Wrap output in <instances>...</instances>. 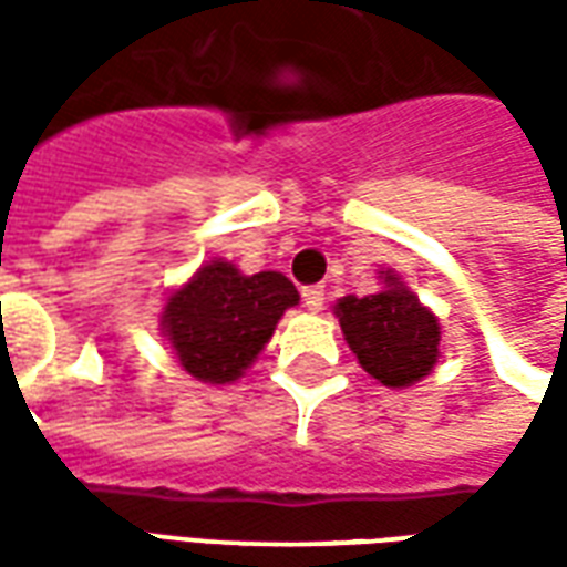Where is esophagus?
<instances>
[{
    "mask_svg": "<svg viewBox=\"0 0 567 567\" xmlns=\"http://www.w3.org/2000/svg\"><path fill=\"white\" fill-rule=\"evenodd\" d=\"M303 303H307L309 312H321V307H324V288L321 285L303 288Z\"/></svg>",
    "mask_w": 567,
    "mask_h": 567,
    "instance_id": "1",
    "label": "esophagus"
}]
</instances>
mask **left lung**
Returning a JSON list of instances; mask_svg holds the SVG:
<instances>
[{
	"label": "left lung",
	"mask_w": 567,
	"mask_h": 567,
	"mask_svg": "<svg viewBox=\"0 0 567 567\" xmlns=\"http://www.w3.org/2000/svg\"><path fill=\"white\" fill-rule=\"evenodd\" d=\"M377 295H346L333 303L349 349L370 377L389 389H410L440 358V321L394 270H380Z\"/></svg>",
	"instance_id": "obj_1"
}]
</instances>
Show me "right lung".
Wrapping results in <instances>:
<instances>
[{"instance_id": "add662e5", "label": "right lung", "mask_w": 567, "mask_h": 567, "mask_svg": "<svg viewBox=\"0 0 567 567\" xmlns=\"http://www.w3.org/2000/svg\"><path fill=\"white\" fill-rule=\"evenodd\" d=\"M297 303L300 295L282 272L246 276L230 260L212 258L169 291L157 331L185 373L227 385L255 364L285 309Z\"/></svg>"}]
</instances>
